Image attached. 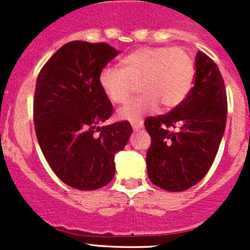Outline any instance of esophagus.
Wrapping results in <instances>:
<instances>
[{
  "label": "esophagus",
  "mask_w": 250,
  "mask_h": 250,
  "mask_svg": "<svg viewBox=\"0 0 250 250\" xmlns=\"http://www.w3.org/2000/svg\"><path fill=\"white\" fill-rule=\"evenodd\" d=\"M130 125H132L133 129H134V130H139L144 127V125H143V122H141V121H133V122H130Z\"/></svg>",
  "instance_id": "obj_1"
}]
</instances>
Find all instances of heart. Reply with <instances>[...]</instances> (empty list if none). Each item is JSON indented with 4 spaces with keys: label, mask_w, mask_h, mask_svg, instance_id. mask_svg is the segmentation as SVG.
Here are the masks:
<instances>
[{
    "label": "heart",
    "mask_w": 250,
    "mask_h": 250,
    "mask_svg": "<svg viewBox=\"0 0 250 250\" xmlns=\"http://www.w3.org/2000/svg\"><path fill=\"white\" fill-rule=\"evenodd\" d=\"M121 69L105 66L99 85L113 104H123L138 84L140 97L118 110L121 120L139 121L162 104L178 106L188 97L195 77V65L186 50L179 47H141L123 57Z\"/></svg>",
    "instance_id": "b5f03b06"
}]
</instances>
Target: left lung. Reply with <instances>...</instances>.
Instances as JSON below:
<instances>
[{
	"mask_svg": "<svg viewBox=\"0 0 250 250\" xmlns=\"http://www.w3.org/2000/svg\"><path fill=\"white\" fill-rule=\"evenodd\" d=\"M228 99L219 67L203 52L196 54L192 89L167 115L148 117L151 137L146 155L151 183L178 192L190 188L208 173L226 125ZM170 127H175L174 132Z\"/></svg>",
	"mask_w": 250,
	"mask_h": 250,
	"instance_id": "8db88e82",
	"label": "left lung"
}]
</instances>
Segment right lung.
<instances>
[{
	"mask_svg": "<svg viewBox=\"0 0 250 250\" xmlns=\"http://www.w3.org/2000/svg\"><path fill=\"white\" fill-rule=\"evenodd\" d=\"M118 54L103 42L72 41L37 77L34 122L40 147L58 178L77 190H97L112 180L115 155L133 132L128 121L98 127L112 113L99 74Z\"/></svg>",
	"mask_w": 250,
	"mask_h": 250,
	"instance_id": "1",
	"label": "right lung"
}]
</instances>
